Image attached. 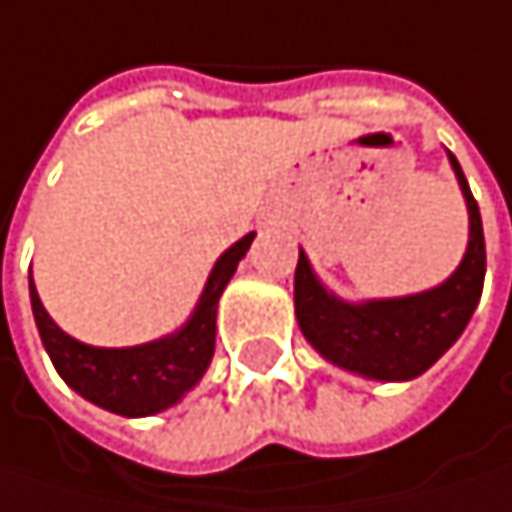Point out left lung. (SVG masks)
Returning <instances> with one entry per match:
<instances>
[{"label":"left lung","mask_w":512,"mask_h":512,"mask_svg":"<svg viewBox=\"0 0 512 512\" xmlns=\"http://www.w3.org/2000/svg\"><path fill=\"white\" fill-rule=\"evenodd\" d=\"M469 208V246L460 266L440 287L372 302H343L328 293L299 252L296 319L304 340L340 369L372 381H410L431 369L457 343L481 302L487 246L481 210L454 155H448Z\"/></svg>","instance_id":"8db88e82"}]
</instances>
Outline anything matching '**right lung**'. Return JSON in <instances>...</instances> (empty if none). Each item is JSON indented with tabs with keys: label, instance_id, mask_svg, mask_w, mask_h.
<instances>
[{
	"label": "right lung",
	"instance_id": "add662e5",
	"mask_svg": "<svg viewBox=\"0 0 512 512\" xmlns=\"http://www.w3.org/2000/svg\"><path fill=\"white\" fill-rule=\"evenodd\" d=\"M252 240L255 234H246L216 260L202 290V299L181 331L131 349H96L64 334L46 313L28 275L34 322L58 375L81 398L128 419L152 416L178 404L184 393H190L202 381L205 369L210 366L216 343L219 296L228 287L231 275L237 272V263L249 252Z\"/></svg>",
	"mask_w": 512,
	"mask_h": 512
}]
</instances>
